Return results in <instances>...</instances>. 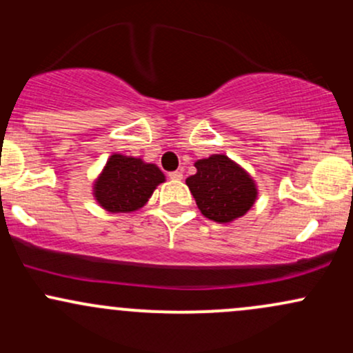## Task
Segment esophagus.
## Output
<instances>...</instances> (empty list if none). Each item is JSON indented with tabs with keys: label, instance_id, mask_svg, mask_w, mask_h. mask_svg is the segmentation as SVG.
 <instances>
[{
	"label": "esophagus",
	"instance_id": "esophagus-1",
	"mask_svg": "<svg viewBox=\"0 0 353 353\" xmlns=\"http://www.w3.org/2000/svg\"><path fill=\"white\" fill-rule=\"evenodd\" d=\"M168 176H169V179H172V181H181L182 179V172L181 171H172V172H169Z\"/></svg>",
	"mask_w": 353,
	"mask_h": 353
}]
</instances>
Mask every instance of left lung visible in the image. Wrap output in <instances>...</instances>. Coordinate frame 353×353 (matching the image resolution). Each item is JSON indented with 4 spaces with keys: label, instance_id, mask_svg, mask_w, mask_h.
I'll return each instance as SVG.
<instances>
[{
    "label": "left lung",
    "instance_id": "obj_1",
    "mask_svg": "<svg viewBox=\"0 0 353 353\" xmlns=\"http://www.w3.org/2000/svg\"><path fill=\"white\" fill-rule=\"evenodd\" d=\"M197 172L185 179L197 208L214 222L242 217L257 199L252 177L224 154H214L197 161Z\"/></svg>",
    "mask_w": 353,
    "mask_h": 353
}]
</instances>
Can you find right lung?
I'll use <instances>...</instances> for the list:
<instances>
[{
    "instance_id": "obj_1",
    "label": "right lung",
    "mask_w": 353,
    "mask_h": 353,
    "mask_svg": "<svg viewBox=\"0 0 353 353\" xmlns=\"http://www.w3.org/2000/svg\"><path fill=\"white\" fill-rule=\"evenodd\" d=\"M161 182L164 174L156 164L112 154L96 181L94 197L109 212H132L143 208Z\"/></svg>"
}]
</instances>
